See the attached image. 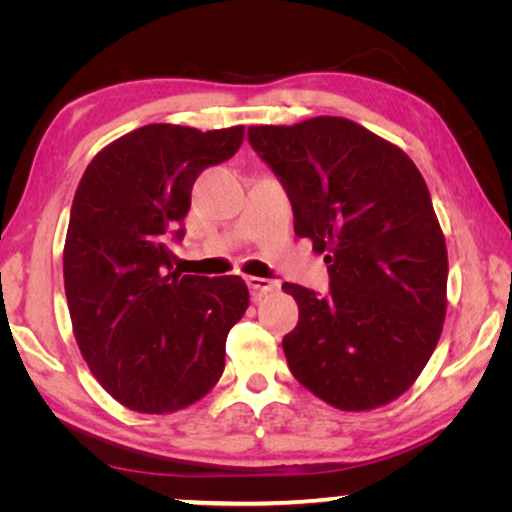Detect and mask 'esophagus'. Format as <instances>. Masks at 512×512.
Segmentation results:
<instances>
[{
	"instance_id": "obj_1",
	"label": "esophagus",
	"mask_w": 512,
	"mask_h": 512,
	"mask_svg": "<svg viewBox=\"0 0 512 512\" xmlns=\"http://www.w3.org/2000/svg\"><path fill=\"white\" fill-rule=\"evenodd\" d=\"M247 284L254 300H261L263 296H268V293L277 289V282H272V279H263V277H247Z\"/></svg>"
}]
</instances>
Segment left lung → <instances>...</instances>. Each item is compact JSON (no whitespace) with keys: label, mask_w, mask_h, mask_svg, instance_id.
Listing matches in <instances>:
<instances>
[{"label":"left lung","mask_w":512,"mask_h":512,"mask_svg":"<svg viewBox=\"0 0 512 512\" xmlns=\"http://www.w3.org/2000/svg\"><path fill=\"white\" fill-rule=\"evenodd\" d=\"M247 139L331 277L326 296L282 286L298 303L282 340L293 377L340 410L394 401L431 359L447 307L445 237L424 177L398 146L338 116L254 125Z\"/></svg>","instance_id":"left-lung-1"}]
</instances>
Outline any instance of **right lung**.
Listing matches in <instances>:
<instances>
[{
	"instance_id": "obj_1",
	"label": "right lung",
	"mask_w": 512,
	"mask_h": 512,
	"mask_svg": "<svg viewBox=\"0 0 512 512\" xmlns=\"http://www.w3.org/2000/svg\"><path fill=\"white\" fill-rule=\"evenodd\" d=\"M242 137V125H144L97 153L79 181L62 256L69 317L97 382L125 408L181 410L223 373L247 284L181 275L170 242L184 240L198 174L235 156Z\"/></svg>"
}]
</instances>
